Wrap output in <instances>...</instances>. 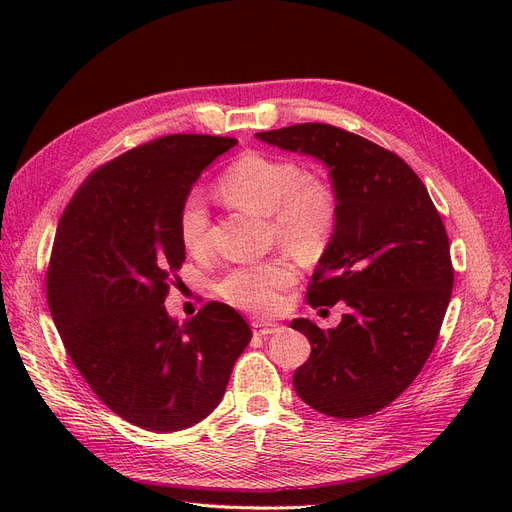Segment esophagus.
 <instances>
[{
	"mask_svg": "<svg viewBox=\"0 0 512 512\" xmlns=\"http://www.w3.org/2000/svg\"><path fill=\"white\" fill-rule=\"evenodd\" d=\"M278 330H280L278 324H261V321H253V334L255 336H270Z\"/></svg>",
	"mask_w": 512,
	"mask_h": 512,
	"instance_id": "1",
	"label": "esophagus"
}]
</instances>
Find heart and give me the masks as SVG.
Returning a JSON list of instances; mask_svg holds the SVG:
<instances>
[{
    "label": "heart",
    "mask_w": 512,
    "mask_h": 512,
    "mask_svg": "<svg viewBox=\"0 0 512 512\" xmlns=\"http://www.w3.org/2000/svg\"><path fill=\"white\" fill-rule=\"evenodd\" d=\"M220 195L236 209L270 218L272 236L301 257L324 253L338 222L334 188L309 176L288 159L257 153L242 155L220 178ZM209 213L199 193L184 197L178 209V238L188 253L207 245ZM299 278L288 255H276L253 265L230 270L218 284L220 297L247 313L270 315L280 307L282 292Z\"/></svg>",
    "instance_id": "1"
}]
</instances>
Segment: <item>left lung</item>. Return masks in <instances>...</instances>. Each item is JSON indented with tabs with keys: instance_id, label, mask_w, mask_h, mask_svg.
<instances>
[{
	"instance_id": "1",
	"label": "left lung",
	"mask_w": 512,
	"mask_h": 512,
	"mask_svg": "<svg viewBox=\"0 0 512 512\" xmlns=\"http://www.w3.org/2000/svg\"><path fill=\"white\" fill-rule=\"evenodd\" d=\"M255 137L319 159L338 201L307 301H342L348 313L328 332L303 317L292 321L311 344L294 390L330 417L371 415L413 384L436 346L454 284L440 213L405 159L359 134L311 122Z\"/></svg>"
}]
</instances>
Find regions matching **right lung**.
<instances>
[{"label":"right lung","instance_id":"obj_1","mask_svg":"<svg viewBox=\"0 0 512 512\" xmlns=\"http://www.w3.org/2000/svg\"><path fill=\"white\" fill-rule=\"evenodd\" d=\"M236 139L170 134L95 170L66 205L47 270V303L91 390L122 419L178 432L226 392L251 328L224 303L178 324L166 311L184 261L178 209Z\"/></svg>","mask_w":512,"mask_h":512}]
</instances>
